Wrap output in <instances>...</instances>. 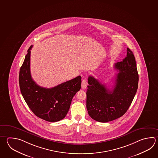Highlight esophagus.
<instances>
[{"instance_id": "esophagus-1", "label": "esophagus", "mask_w": 158, "mask_h": 158, "mask_svg": "<svg viewBox=\"0 0 158 158\" xmlns=\"http://www.w3.org/2000/svg\"><path fill=\"white\" fill-rule=\"evenodd\" d=\"M87 86V81H86V79L85 77L84 78L83 80L82 81L81 83V88L82 89H85Z\"/></svg>"}]
</instances>
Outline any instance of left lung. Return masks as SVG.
<instances>
[{
    "label": "left lung",
    "instance_id": "8db88e82",
    "mask_svg": "<svg viewBox=\"0 0 158 158\" xmlns=\"http://www.w3.org/2000/svg\"><path fill=\"white\" fill-rule=\"evenodd\" d=\"M114 68L119 73L112 89L92 76L88 77L86 109L90 117L98 122H107L122 116L137 92L139 74L135 58L129 48L125 59L115 64Z\"/></svg>",
    "mask_w": 158,
    "mask_h": 158
}]
</instances>
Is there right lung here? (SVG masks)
Listing matches in <instances>:
<instances>
[{
    "instance_id": "obj_1",
    "label": "right lung",
    "mask_w": 158,
    "mask_h": 158,
    "mask_svg": "<svg viewBox=\"0 0 158 158\" xmlns=\"http://www.w3.org/2000/svg\"><path fill=\"white\" fill-rule=\"evenodd\" d=\"M32 45L27 51L20 69L19 83L22 95L36 116L48 122H57L65 118L72 99L80 90L81 77L77 76L51 88L39 86L30 72V56Z\"/></svg>"
}]
</instances>
